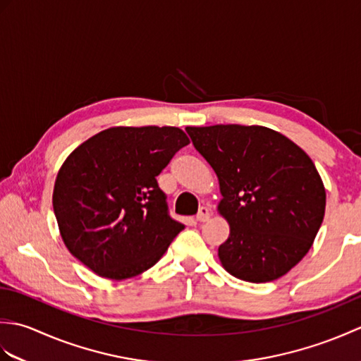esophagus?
<instances>
[{
  "label": "esophagus",
  "instance_id": "esophagus-1",
  "mask_svg": "<svg viewBox=\"0 0 361 361\" xmlns=\"http://www.w3.org/2000/svg\"><path fill=\"white\" fill-rule=\"evenodd\" d=\"M209 216H211L209 208H206V206H202V208L198 209V214L195 216V219H197V221H206V220L209 219Z\"/></svg>",
  "mask_w": 361,
  "mask_h": 361
}]
</instances>
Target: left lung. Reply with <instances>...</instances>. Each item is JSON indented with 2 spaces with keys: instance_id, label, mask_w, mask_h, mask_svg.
<instances>
[{
  "instance_id": "8db88e82",
  "label": "left lung",
  "mask_w": 361,
  "mask_h": 361,
  "mask_svg": "<svg viewBox=\"0 0 361 361\" xmlns=\"http://www.w3.org/2000/svg\"><path fill=\"white\" fill-rule=\"evenodd\" d=\"M216 172L219 212L229 224L219 247L234 278L270 282L307 255L326 209V189L310 157L287 136L262 126L186 127Z\"/></svg>"
}]
</instances>
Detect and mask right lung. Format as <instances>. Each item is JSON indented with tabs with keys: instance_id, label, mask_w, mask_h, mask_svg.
Returning <instances> with one entry per match:
<instances>
[{
	"instance_id": "1",
	"label": "right lung",
	"mask_w": 361,
	"mask_h": 361,
	"mask_svg": "<svg viewBox=\"0 0 361 361\" xmlns=\"http://www.w3.org/2000/svg\"><path fill=\"white\" fill-rule=\"evenodd\" d=\"M188 144L178 127H111L73 150L52 194L71 255L114 281L155 265L185 229L169 216L157 176Z\"/></svg>"
}]
</instances>
